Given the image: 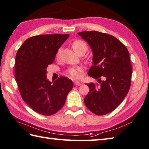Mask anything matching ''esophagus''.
Listing matches in <instances>:
<instances>
[{
	"label": "esophagus",
	"instance_id": "esophagus-1",
	"mask_svg": "<svg viewBox=\"0 0 149 149\" xmlns=\"http://www.w3.org/2000/svg\"><path fill=\"white\" fill-rule=\"evenodd\" d=\"M74 86H80L81 83L79 82H78V81H74Z\"/></svg>",
	"mask_w": 149,
	"mask_h": 149
}]
</instances>
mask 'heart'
I'll list each match as a JSON object with an SVG mask.
<instances>
[{"instance_id":"1","label":"heart","mask_w":149,"mask_h":149,"mask_svg":"<svg viewBox=\"0 0 149 149\" xmlns=\"http://www.w3.org/2000/svg\"><path fill=\"white\" fill-rule=\"evenodd\" d=\"M72 49L74 50L76 53L82 50L88 49V46L86 43L81 40H76L72 44ZM59 54V52H58L57 55ZM81 71H82V68L80 67H72L68 70V74L71 76L72 78H79L81 77Z\"/></svg>"}]
</instances>
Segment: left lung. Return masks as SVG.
<instances>
[{
	"label": "left lung",
	"instance_id": "8db88e82",
	"mask_svg": "<svg viewBox=\"0 0 149 149\" xmlns=\"http://www.w3.org/2000/svg\"><path fill=\"white\" fill-rule=\"evenodd\" d=\"M78 34L90 46L93 55L88 75L94 78L105 77L100 85L87 84L89 91L84 103L98 116L110 113L118 107L130 89L132 73L130 54L121 42L108 33L84 31Z\"/></svg>",
	"mask_w": 149,
	"mask_h": 149
}]
</instances>
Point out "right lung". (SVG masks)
<instances>
[{
	"label": "right lung",
	"mask_w": 149,
	"mask_h": 149,
	"mask_svg": "<svg viewBox=\"0 0 149 149\" xmlns=\"http://www.w3.org/2000/svg\"><path fill=\"white\" fill-rule=\"evenodd\" d=\"M69 34H47L25 41L15 56V77L22 99L33 111L52 116L63 107L72 80L61 77L54 82L47 78V66L54 62L58 49Z\"/></svg>",
	"instance_id": "right-lung-1"
}]
</instances>
